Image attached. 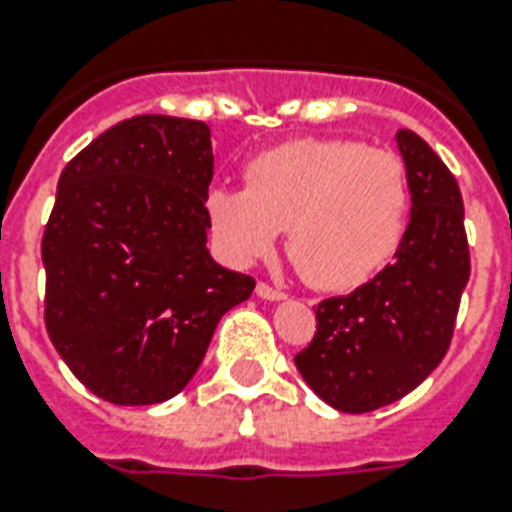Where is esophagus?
I'll use <instances>...</instances> for the list:
<instances>
[{
    "instance_id": "esophagus-1",
    "label": "esophagus",
    "mask_w": 512,
    "mask_h": 512,
    "mask_svg": "<svg viewBox=\"0 0 512 512\" xmlns=\"http://www.w3.org/2000/svg\"><path fill=\"white\" fill-rule=\"evenodd\" d=\"M255 292L263 297V300H281V297H284V292H281V289L271 287V284H265V281H260V284H257Z\"/></svg>"
}]
</instances>
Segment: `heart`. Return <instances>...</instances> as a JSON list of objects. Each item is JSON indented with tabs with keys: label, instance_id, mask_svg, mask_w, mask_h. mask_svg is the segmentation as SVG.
<instances>
[{
	"label": "heart",
	"instance_id": "heart-1",
	"mask_svg": "<svg viewBox=\"0 0 512 512\" xmlns=\"http://www.w3.org/2000/svg\"><path fill=\"white\" fill-rule=\"evenodd\" d=\"M247 188L215 185L204 199L217 247L233 263L287 255L311 287H361L401 244L409 172L401 156L356 140H292L244 167Z\"/></svg>",
	"mask_w": 512,
	"mask_h": 512
}]
</instances>
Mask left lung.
Returning a JSON list of instances; mask_svg holds the SVG:
<instances>
[{"instance_id":"1","label":"left lung","mask_w":512,"mask_h":512,"mask_svg":"<svg viewBox=\"0 0 512 512\" xmlns=\"http://www.w3.org/2000/svg\"><path fill=\"white\" fill-rule=\"evenodd\" d=\"M412 217L393 263L350 295L316 305V335L295 356L303 380L340 412L364 414L412 393L452 345L470 279L460 185L441 156L398 132Z\"/></svg>"}]
</instances>
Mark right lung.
<instances>
[{"label": "right lung", "mask_w": 512, "mask_h": 512, "mask_svg": "<svg viewBox=\"0 0 512 512\" xmlns=\"http://www.w3.org/2000/svg\"><path fill=\"white\" fill-rule=\"evenodd\" d=\"M209 127L143 114L60 172L42 236L44 327L76 380L119 406L188 385L217 321L255 279L207 252Z\"/></svg>", "instance_id": "1"}]
</instances>
